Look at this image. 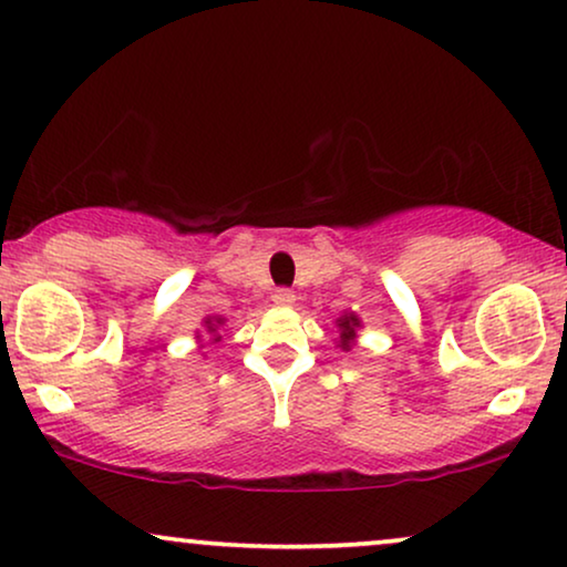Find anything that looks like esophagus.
I'll return each mask as SVG.
<instances>
[{"mask_svg": "<svg viewBox=\"0 0 567 567\" xmlns=\"http://www.w3.org/2000/svg\"><path fill=\"white\" fill-rule=\"evenodd\" d=\"M271 300H275L277 306H292V303H296V292H292L290 288H277L275 296H271Z\"/></svg>", "mask_w": 567, "mask_h": 567, "instance_id": "obj_1", "label": "esophagus"}]
</instances>
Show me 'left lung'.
<instances>
[{"mask_svg":"<svg viewBox=\"0 0 567 567\" xmlns=\"http://www.w3.org/2000/svg\"><path fill=\"white\" fill-rule=\"evenodd\" d=\"M360 327V321H358V316L354 313H350V316H344V319H339V329H342V350H350V342H352V337H354V329Z\"/></svg>","mask_w":567,"mask_h":567,"instance_id":"obj_1","label":"left lung"}]
</instances>
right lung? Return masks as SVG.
<instances>
[{
	"label": "right lung",
	"mask_w": 567,
	"mask_h": 567,
	"mask_svg": "<svg viewBox=\"0 0 567 567\" xmlns=\"http://www.w3.org/2000/svg\"><path fill=\"white\" fill-rule=\"evenodd\" d=\"M217 323H223V319H207V331H209V334H215V329H217ZM217 339H220V337H217ZM217 339H215V342H217Z\"/></svg>",
	"instance_id": "1"
}]
</instances>
